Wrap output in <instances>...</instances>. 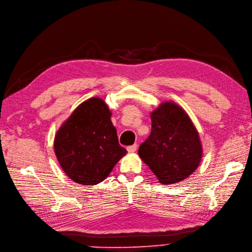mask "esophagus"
<instances>
[{
  "label": "esophagus",
  "instance_id": "1",
  "mask_svg": "<svg viewBox=\"0 0 252 252\" xmlns=\"http://www.w3.org/2000/svg\"><path fill=\"white\" fill-rule=\"evenodd\" d=\"M137 148H138V145L137 144H134V145H130V146H127V151L128 152H135L136 150H137Z\"/></svg>",
  "mask_w": 252,
  "mask_h": 252
}]
</instances>
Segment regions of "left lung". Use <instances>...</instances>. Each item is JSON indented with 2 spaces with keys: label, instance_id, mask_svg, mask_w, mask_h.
Here are the masks:
<instances>
[{
  "label": "left lung",
  "instance_id": "left-lung-1",
  "mask_svg": "<svg viewBox=\"0 0 252 252\" xmlns=\"http://www.w3.org/2000/svg\"><path fill=\"white\" fill-rule=\"evenodd\" d=\"M151 133L138 153L162 184L187 179L199 167L203 149L198 130L183 109L161 103L150 114Z\"/></svg>",
  "mask_w": 252,
  "mask_h": 252
}]
</instances>
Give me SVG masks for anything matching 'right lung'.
Masks as SVG:
<instances>
[{
    "label": "right lung",
    "mask_w": 252,
    "mask_h": 252,
    "mask_svg": "<svg viewBox=\"0 0 252 252\" xmlns=\"http://www.w3.org/2000/svg\"><path fill=\"white\" fill-rule=\"evenodd\" d=\"M54 152L67 176L83 185L102 182L126 155L118 143L111 111L100 97L81 103L62 125Z\"/></svg>",
    "instance_id": "obj_1"
}]
</instances>
